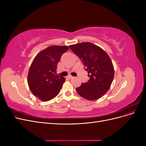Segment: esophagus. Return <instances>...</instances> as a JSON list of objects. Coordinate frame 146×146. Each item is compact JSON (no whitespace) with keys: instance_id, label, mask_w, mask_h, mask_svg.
<instances>
[{"instance_id":"obj_1","label":"esophagus","mask_w":146,"mask_h":146,"mask_svg":"<svg viewBox=\"0 0 146 146\" xmlns=\"http://www.w3.org/2000/svg\"><path fill=\"white\" fill-rule=\"evenodd\" d=\"M68 78L71 79V78H74V77H73V76H70V75H69V76H68Z\"/></svg>"}]
</instances>
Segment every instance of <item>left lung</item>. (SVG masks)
<instances>
[{"label": "left lung", "instance_id": "1", "mask_svg": "<svg viewBox=\"0 0 146 146\" xmlns=\"http://www.w3.org/2000/svg\"><path fill=\"white\" fill-rule=\"evenodd\" d=\"M80 60L88 71L90 80L76 88L84 99L95 100L107 92L113 82L114 70L112 61L102 48L91 42H82L69 46Z\"/></svg>", "mask_w": 146, "mask_h": 146}]
</instances>
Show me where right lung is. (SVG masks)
Returning a JSON list of instances; mask_svg holds the SVG:
<instances>
[{
	"instance_id": "add662e5",
	"label": "right lung",
	"mask_w": 146,
	"mask_h": 146,
	"mask_svg": "<svg viewBox=\"0 0 146 146\" xmlns=\"http://www.w3.org/2000/svg\"><path fill=\"white\" fill-rule=\"evenodd\" d=\"M68 46H51L35 56L28 74L30 91L43 102L50 100L59 94L65 78L56 75L57 64L68 50Z\"/></svg>"
}]
</instances>
